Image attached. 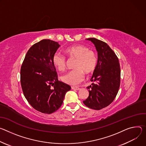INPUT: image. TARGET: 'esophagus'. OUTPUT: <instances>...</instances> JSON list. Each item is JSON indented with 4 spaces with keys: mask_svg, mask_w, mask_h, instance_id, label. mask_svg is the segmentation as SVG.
<instances>
[{
    "mask_svg": "<svg viewBox=\"0 0 146 146\" xmlns=\"http://www.w3.org/2000/svg\"><path fill=\"white\" fill-rule=\"evenodd\" d=\"M71 89H74V90H79L80 88L79 87H77V86H71Z\"/></svg>",
    "mask_w": 146,
    "mask_h": 146,
    "instance_id": "esophagus-1",
    "label": "esophagus"
}]
</instances>
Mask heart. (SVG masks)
Returning <instances> with one entry per match:
<instances>
[{
  "mask_svg": "<svg viewBox=\"0 0 146 146\" xmlns=\"http://www.w3.org/2000/svg\"><path fill=\"white\" fill-rule=\"evenodd\" d=\"M70 59H75L74 67L75 69L64 74L61 80L69 85H77L84 80L85 73L92 74L96 69L98 57L96 53L89 50L82 44H75L66 48L64 50ZM55 68L60 71L66 68L67 59L59 53H55L52 58Z\"/></svg>",
  "mask_w": 146,
  "mask_h": 146,
  "instance_id": "b5f03b06",
  "label": "heart"
}]
</instances>
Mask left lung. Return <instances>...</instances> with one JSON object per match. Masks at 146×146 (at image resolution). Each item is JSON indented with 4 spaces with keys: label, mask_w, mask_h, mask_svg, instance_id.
<instances>
[{
    "label": "left lung",
    "mask_w": 146,
    "mask_h": 146,
    "mask_svg": "<svg viewBox=\"0 0 146 146\" xmlns=\"http://www.w3.org/2000/svg\"><path fill=\"white\" fill-rule=\"evenodd\" d=\"M86 40L94 44L98 60L90 79L96 83L87 87L89 94L83 102L90 108L99 110L109 106L118 92L121 80L120 65L117 55L106 43L94 38Z\"/></svg>",
    "instance_id": "left-lung-1"
}]
</instances>
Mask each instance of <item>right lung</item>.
<instances>
[{
  "mask_svg": "<svg viewBox=\"0 0 146 146\" xmlns=\"http://www.w3.org/2000/svg\"><path fill=\"white\" fill-rule=\"evenodd\" d=\"M58 43L43 39L27 52L20 71V81L25 98L36 110L50 114L62 105L71 86L58 80L53 64Z\"/></svg>",
  "mask_w": 146,
  "mask_h": 146,
  "instance_id": "obj_1",
  "label": "right lung"
}]
</instances>
